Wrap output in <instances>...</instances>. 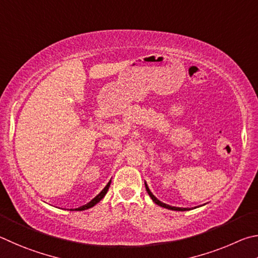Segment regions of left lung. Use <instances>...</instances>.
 <instances>
[{
	"label": "left lung",
	"instance_id": "1",
	"mask_svg": "<svg viewBox=\"0 0 258 258\" xmlns=\"http://www.w3.org/2000/svg\"><path fill=\"white\" fill-rule=\"evenodd\" d=\"M145 187H146V190H147V192H148V195L151 196V198L153 200V202L155 203V204H157V205H160L161 207H164V209H168V210H172V211H188V210H190V209H182V207H174V206H170V205H168V204H164V203H162V202H160L159 200H157V198L153 195V194L151 192V190H150V188L147 187V184L145 183Z\"/></svg>",
	"mask_w": 258,
	"mask_h": 258
}]
</instances>
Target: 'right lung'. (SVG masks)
<instances>
[{"label": "right lung", "instance_id": "1", "mask_svg": "<svg viewBox=\"0 0 258 258\" xmlns=\"http://www.w3.org/2000/svg\"><path fill=\"white\" fill-rule=\"evenodd\" d=\"M110 184H111V181L108 182L107 184H106V187L103 189V190L98 194V195L94 198V200H92L90 201L89 203H87V204L86 205H84V206H80V207H78V209H76L77 211H84V210H88V209H90V207H93L94 205H96L97 203L102 200V198L105 196V194L107 192V190H108V188H110Z\"/></svg>", "mask_w": 258, "mask_h": 258}]
</instances>
